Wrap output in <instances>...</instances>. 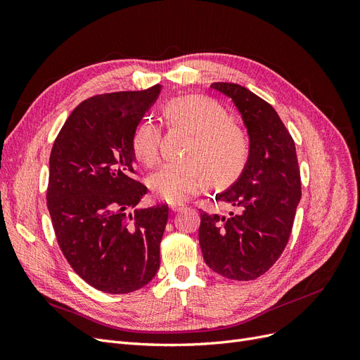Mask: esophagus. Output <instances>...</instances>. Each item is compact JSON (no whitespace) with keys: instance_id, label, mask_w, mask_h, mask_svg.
Segmentation results:
<instances>
[{"instance_id":"34e87169","label":"esophagus","mask_w":360,"mask_h":360,"mask_svg":"<svg viewBox=\"0 0 360 360\" xmlns=\"http://www.w3.org/2000/svg\"><path fill=\"white\" fill-rule=\"evenodd\" d=\"M169 209H171L172 212H180V210L184 209V204H181V202H174V204L169 205Z\"/></svg>"}]
</instances>
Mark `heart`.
<instances>
[{
	"mask_svg": "<svg viewBox=\"0 0 360 360\" xmlns=\"http://www.w3.org/2000/svg\"><path fill=\"white\" fill-rule=\"evenodd\" d=\"M163 117L171 126H181L193 134L183 162L165 163L151 174L148 186L156 197L168 202L184 201L202 189L209 176L214 183L236 180L249 159V139L245 130L230 122L224 108L202 96L174 97L163 106ZM160 126L153 120L136 124L130 138L134 158L146 167H155L160 156Z\"/></svg>",
	"mask_w": 360,
	"mask_h": 360,
	"instance_id": "1",
	"label": "heart"
}]
</instances>
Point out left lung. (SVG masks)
<instances>
[{
  "label": "left lung",
  "mask_w": 360,
  "mask_h": 360,
  "mask_svg": "<svg viewBox=\"0 0 360 360\" xmlns=\"http://www.w3.org/2000/svg\"><path fill=\"white\" fill-rule=\"evenodd\" d=\"M231 97L249 134L250 150L242 176L217 201L233 210L226 216L201 209L200 245L205 264L234 281L264 275L284 252L302 197L296 146L274 106L245 86L213 82Z\"/></svg>",
  "instance_id": "8db88e82"
}]
</instances>
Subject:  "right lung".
<instances>
[{
  "mask_svg": "<svg viewBox=\"0 0 360 360\" xmlns=\"http://www.w3.org/2000/svg\"><path fill=\"white\" fill-rule=\"evenodd\" d=\"M159 93L153 85L89 97L52 146L46 201L58 246L76 274L103 292L143 288L160 264L168 205L136 209L148 189L134 179L130 148Z\"/></svg>",
  "mask_w": 360,
  "mask_h": 360,
  "instance_id": "1",
  "label": "right lung"
}]
</instances>
